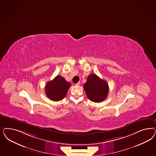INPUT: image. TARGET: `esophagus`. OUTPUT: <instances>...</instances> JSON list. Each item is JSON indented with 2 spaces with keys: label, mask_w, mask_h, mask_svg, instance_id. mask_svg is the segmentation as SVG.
<instances>
[{
  "label": "esophagus",
  "mask_w": 156,
  "mask_h": 156,
  "mask_svg": "<svg viewBox=\"0 0 156 156\" xmlns=\"http://www.w3.org/2000/svg\"><path fill=\"white\" fill-rule=\"evenodd\" d=\"M80 81H79L77 83H76V86H79V85H80Z\"/></svg>",
  "instance_id": "34e87169"
}]
</instances>
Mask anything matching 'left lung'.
<instances>
[{
  "label": "left lung",
  "mask_w": 156,
  "mask_h": 156,
  "mask_svg": "<svg viewBox=\"0 0 156 156\" xmlns=\"http://www.w3.org/2000/svg\"><path fill=\"white\" fill-rule=\"evenodd\" d=\"M83 87L88 98L95 103L104 101L108 94L109 88L107 83L95 74L88 76Z\"/></svg>",
  "instance_id": "8db88e82"
}]
</instances>
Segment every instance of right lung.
Segmentation results:
<instances>
[{
	"label": "right lung",
	"instance_id": "add662e5",
	"mask_svg": "<svg viewBox=\"0 0 156 156\" xmlns=\"http://www.w3.org/2000/svg\"><path fill=\"white\" fill-rule=\"evenodd\" d=\"M70 87V83L61 76L57 75L53 80L46 83V95L51 101H61L64 98Z\"/></svg>",
	"mask_w": 156,
	"mask_h": 156
}]
</instances>
